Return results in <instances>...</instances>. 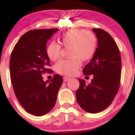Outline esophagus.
<instances>
[{
	"mask_svg": "<svg viewBox=\"0 0 135 135\" xmlns=\"http://www.w3.org/2000/svg\"><path fill=\"white\" fill-rule=\"evenodd\" d=\"M70 79V78H69V77H64V82H67V81H68Z\"/></svg>",
	"mask_w": 135,
	"mask_h": 135,
	"instance_id": "34e87169",
	"label": "esophagus"
}]
</instances>
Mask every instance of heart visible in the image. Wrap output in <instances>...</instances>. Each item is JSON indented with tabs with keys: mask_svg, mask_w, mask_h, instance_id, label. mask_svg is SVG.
<instances>
[{
	"mask_svg": "<svg viewBox=\"0 0 135 135\" xmlns=\"http://www.w3.org/2000/svg\"><path fill=\"white\" fill-rule=\"evenodd\" d=\"M64 47H70V58L60 61L55 65L57 73L64 76H74L81 66V60L87 61L93 57L97 49V40L95 34L89 30L72 28L60 37ZM61 46L55 42H51L46 47V53L51 61H55L61 56Z\"/></svg>",
	"mask_w": 135,
	"mask_h": 135,
	"instance_id": "1",
	"label": "heart"
}]
</instances>
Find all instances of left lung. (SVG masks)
<instances>
[{"label": "left lung", "mask_w": 135, "mask_h": 135, "mask_svg": "<svg viewBox=\"0 0 135 135\" xmlns=\"http://www.w3.org/2000/svg\"><path fill=\"white\" fill-rule=\"evenodd\" d=\"M98 46L90 63L83 69L85 76L93 75L90 84L79 80L76 92L81 108L92 114L109 107L118 92L121 78L122 61L118 46L110 34L100 28H93Z\"/></svg>", "instance_id": "obj_1"}]
</instances>
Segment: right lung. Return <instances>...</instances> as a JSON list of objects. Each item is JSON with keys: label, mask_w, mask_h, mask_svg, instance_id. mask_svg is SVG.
<instances>
[{"label": "right lung", "mask_w": 135, "mask_h": 135, "mask_svg": "<svg viewBox=\"0 0 135 135\" xmlns=\"http://www.w3.org/2000/svg\"><path fill=\"white\" fill-rule=\"evenodd\" d=\"M58 30L37 29L30 30L15 45L10 58V76L17 99L29 114L40 116L55 106L58 91L63 83L59 74L50 83L44 82L42 75L52 73L48 68L50 60L46 53L49 39Z\"/></svg>", "instance_id": "right-lung-1"}]
</instances>
